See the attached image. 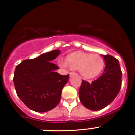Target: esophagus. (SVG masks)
Returning <instances> with one entry per match:
<instances>
[{
	"mask_svg": "<svg viewBox=\"0 0 135 135\" xmlns=\"http://www.w3.org/2000/svg\"><path fill=\"white\" fill-rule=\"evenodd\" d=\"M76 75H77V74H76V73H75V72H71V73H70V77H72V76Z\"/></svg>",
	"mask_w": 135,
	"mask_h": 135,
	"instance_id": "obj_1",
	"label": "esophagus"
}]
</instances>
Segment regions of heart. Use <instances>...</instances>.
<instances>
[{
	"instance_id": "1",
	"label": "heart",
	"mask_w": 135,
	"mask_h": 135,
	"mask_svg": "<svg viewBox=\"0 0 135 135\" xmlns=\"http://www.w3.org/2000/svg\"><path fill=\"white\" fill-rule=\"evenodd\" d=\"M60 65L79 70L82 77L90 79L97 77L101 73L104 66V61L99 55L75 52L68 56L66 60L60 61Z\"/></svg>"
}]
</instances>
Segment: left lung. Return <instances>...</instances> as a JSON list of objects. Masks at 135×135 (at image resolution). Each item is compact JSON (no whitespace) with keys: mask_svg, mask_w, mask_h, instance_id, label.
Here are the masks:
<instances>
[{"mask_svg":"<svg viewBox=\"0 0 135 135\" xmlns=\"http://www.w3.org/2000/svg\"><path fill=\"white\" fill-rule=\"evenodd\" d=\"M105 66L103 74L89 83L82 80L79 89V98L86 108L99 111L116 98L121 87L122 72L119 62L111 55H103Z\"/></svg>","mask_w":135,"mask_h":135,"instance_id":"obj_1","label":"left lung"}]
</instances>
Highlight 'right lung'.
Here are the masks:
<instances>
[{
	"label": "right lung",
	"mask_w": 135,
	"mask_h": 135,
	"mask_svg": "<svg viewBox=\"0 0 135 135\" xmlns=\"http://www.w3.org/2000/svg\"><path fill=\"white\" fill-rule=\"evenodd\" d=\"M60 53L55 50L34 58L25 60L16 67L14 81L17 95L32 111L44 113L58 104L69 75L56 72L58 66L51 61Z\"/></svg>",
	"instance_id": "right-lung-1"
}]
</instances>
